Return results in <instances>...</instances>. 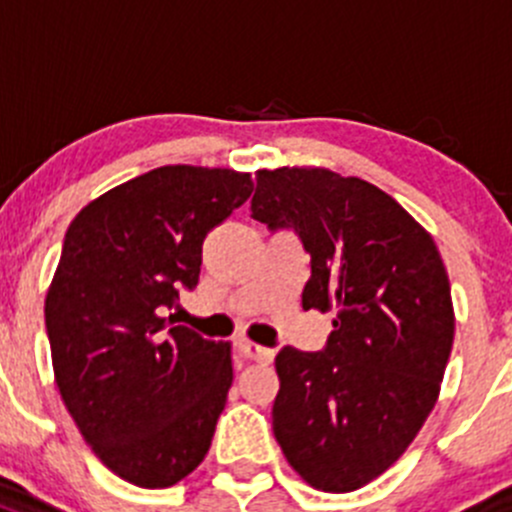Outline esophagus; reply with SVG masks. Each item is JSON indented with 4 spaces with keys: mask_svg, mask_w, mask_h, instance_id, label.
<instances>
[{
    "mask_svg": "<svg viewBox=\"0 0 512 512\" xmlns=\"http://www.w3.org/2000/svg\"><path fill=\"white\" fill-rule=\"evenodd\" d=\"M237 350H240V355L245 357V360H252V362H270L272 355H275L270 347L255 345V342H250V340L237 342Z\"/></svg>",
    "mask_w": 512,
    "mask_h": 512,
    "instance_id": "34e87169",
    "label": "esophagus"
}]
</instances>
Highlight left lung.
Segmentation results:
<instances>
[{"instance_id": "8db88e82", "label": "left lung", "mask_w": 512, "mask_h": 512, "mask_svg": "<svg viewBox=\"0 0 512 512\" xmlns=\"http://www.w3.org/2000/svg\"><path fill=\"white\" fill-rule=\"evenodd\" d=\"M252 217L310 255L305 310H330L325 347H282L272 430L287 463L347 493L405 453L440 393L455 335L433 237L380 187L330 170L257 172Z\"/></svg>"}]
</instances>
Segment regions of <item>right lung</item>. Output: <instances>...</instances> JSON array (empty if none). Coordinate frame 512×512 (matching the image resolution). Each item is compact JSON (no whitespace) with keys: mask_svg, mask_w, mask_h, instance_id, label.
<instances>
[{"mask_svg":"<svg viewBox=\"0 0 512 512\" xmlns=\"http://www.w3.org/2000/svg\"><path fill=\"white\" fill-rule=\"evenodd\" d=\"M250 175L167 165L89 202L44 302L57 388L94 455L140 488L205 460L232 385L230 342L167 315L200 282L202 242L245 205Z\"/></svg>","mask_w":512,"mask_h":512,"instance_id":"1","label":"right lung"}]
</instances>
